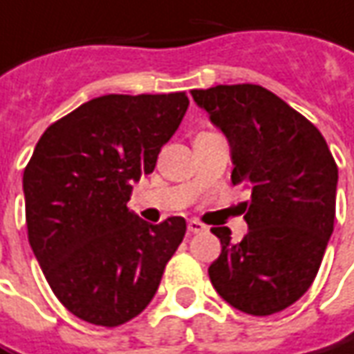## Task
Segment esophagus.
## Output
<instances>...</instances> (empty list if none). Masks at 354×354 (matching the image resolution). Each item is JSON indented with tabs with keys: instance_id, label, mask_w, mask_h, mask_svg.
<instances>
[{
	"instance_id": "34e87169",
	"label": "esophagus",
	"mask_w": 354,
	"mask_h": 354,
	"mask_svg": "<svg viewBox=\"0 0 354 354\" xmlns=\"http://www.w3.org/2000/svg\"><path fill=\"white\" fill-rule=\"evenodd\" d=\"M205 225L203 223H199V221H196V218H192L189 223H187V230L192 232V234H197V232H203L205 230Z\"/></svg>"
}]
</instances>
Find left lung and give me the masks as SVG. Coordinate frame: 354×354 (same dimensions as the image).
Returning <instances> with one entry per match:
<instances>
[{
	"instance_id": "left-lung-1",
	"label": "left lung",
	"mask_w": 354,
	"mask_h": 354,
	"mask_svg": "<svg viewBox=\"0 0 354 354\" xmlns=\"http://www.w3.org/2000/svg\"><path fill=\"white\" fill-rule=\"evenodd\" d=\"M192 96L227 136L230 180L252 189L246 236L215 227L221 256L209 279L252 316L288 308L316 279L335 221L337 165L318 127L259 85L196 88Z\"/></svg>"
}]
</instances>
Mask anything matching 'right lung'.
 Masks as SVG:
<instances>
[{"instance_id":"right-lung-1","label":"right lung","mask_w":354,"mask_h":354,"mask_svg":"<svg viewBox=\"0 0 354 354\" xmlns=\"http://www.w3.org/2000/svg\"><path fill=\"white\" fill-rule=\"evenodd\" d=\"M186 93L106 95L54 122L23 174L28 242L57 300L116 328L157 292L186 234L184 217L151 225L127 209L186 114Z\"/></svg>"}]
</instances>
